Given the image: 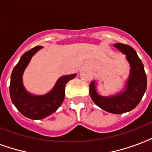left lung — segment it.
<instances>
[{
  "instance_id": "8db88e82",
  "label": "left lung",
  "mask_w": 152,
  "mask_h": 152,
  "mask_svg": "<svg viewBox=\"0 0 152 152\" xmlns=\"http://www.w3.org/2000/svg\"><path fill=\"white\" fill-rule=\"evenodd\" d=\"M113 46L126 55L131 66L126 89L116 96L102 97L97 94L95 82H92L89 85V94L101 109L111 113L121 114L131 111L140 103L147 88V76L143 63L133 48L124 43H115Z\"/></svg>"
}]
</instances>
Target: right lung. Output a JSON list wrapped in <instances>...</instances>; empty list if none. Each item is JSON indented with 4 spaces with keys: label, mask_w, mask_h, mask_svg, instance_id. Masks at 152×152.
I'll list each match as a JSON object with an SVG mask.
<instances>
[{
    "label": "right lung",
    "mask_w": 152,
    "mask_h": 152,
    "mask_svg": "<svg viewBox=\"0 0 152 152\" xmlns=\"http://www.w3.org/2000/svg\"><path fill=\"white\" fill-rule=\"evenodd\" d=\"M42 48L41 46H36L21 56L12 73L9 88L12 102L16 109L24 116L33 120L45 118L59 108L65 97L66 85L76 76L75 74L61 77L57 81L54 89L48 94L35 96L28 94L23 86L22 75L32 55Z\"/></svg>",
    "instance_id": "right-lung-1"
}]
</instances>
